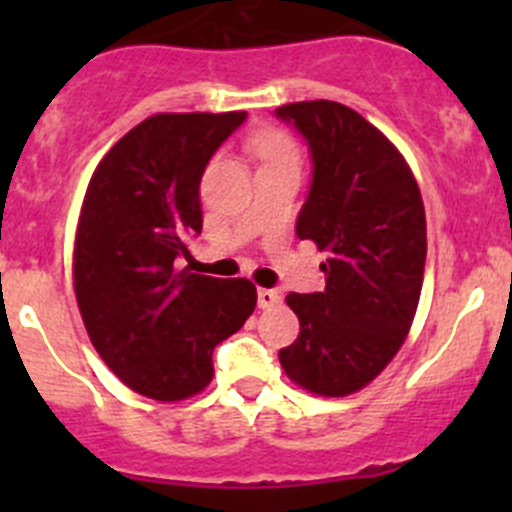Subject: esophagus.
I'll return each mask as SVG.
<instances>
[{"instance_id":"34e87169","label":"esophagus","mask_w":512,"mask_h":512,"mask_svg":"<svg viewBox=\"0 0 512 512\" xmlns=\"http://www.w3.org/2000/svg\"><path fill=\"white\" fill-rule=\"evenodd\" d=\"M257 304L262 309H272L277 304H282V294L277 289H257Z\"/></svg>"}]
</instances>
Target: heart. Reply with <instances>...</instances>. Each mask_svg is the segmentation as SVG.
<instances>
[{"label":"heart","mask_w":512,"mask_h":512,"mask_svg":"<svg viewBox=\"0 0 512 512\" xmlns=\"http://www.w3.org/2000/svg\"><path fill=\"white\" fill-rule=\"evenodd\" d=\"M255 148H257V153H260V156L265 160H270V158H292L294 156L292 143H289L287 138L277 136V133H267V136L257 138Z\"/></svg>","instance_id":"obj_1"}]
</instances>
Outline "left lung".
Returning <instances> with one entry per match:
<instances>
[{
	"mask_svg": "<svg viewBox=\"0 0 512 512\" xmlns=\"http://www.w3.org/2000/svg\"><path fill=\"white\" fill-rule=\"evenodd\" d=\"M307 141L312 185L297 218L312 240L324 292L287 294L299 337L280 349L289 379L319 396H347L386 369L409 334L426 267V213L394 143L337 101L275 111Z\"/></svg>",
	"mask_w": 512,
	"mask_h": 512,
	"instance_id": "8db88e82",
	"label": "left lung"
}]
</instances>
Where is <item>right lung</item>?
<instances>
[{"label": "right lung", "mask_w": 512, "mask_h": 512, "mask_svg": "<svg viewBox=\"0 0 512 512\" xmlns=\"http://www.w3.org/2000/svg\"><path fill=\"white\" fill-rule=\"evenodd\" d=\"M245 111L158 113L91 175L74 245V289L91 344L138 394L180 401L213 379V349L257 304L250 280L178 272L203 230L200 178Z\"/></svg>", "instance_id": "right-lung-1"}]
</instances>
